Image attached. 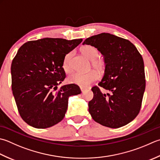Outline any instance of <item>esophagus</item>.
<instances>
[{
  "label": "esophagus",
  "instance_id": "obj_1",
  "mask_svg": "<svg viewBox=\"0 0 160 160\" xmlns=\"http://www.w3.org/2000/svg\"><path fill=\"white\" fill-rule=\"evenodd\" d=\"M80 90L82 92H84V91L86 90V88H84V87H80Z\"/></svg>",
  "mask_w": 160,
  "mask_h": 160
}]
</instances>
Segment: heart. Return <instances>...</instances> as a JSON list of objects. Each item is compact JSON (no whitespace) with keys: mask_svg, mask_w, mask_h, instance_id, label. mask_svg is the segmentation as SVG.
I'll list each match as a JSON object with an SVG mask.
<instances>
[{"mask_svg":"<svg viewBox=\"0 0 160 160\" xmlns=\"http://www.w3.org/2000/svg\"><path fill=\"white\" fill-rule=\"evenodd\" d=\"M81 52L85 57L91 61L92 67L97 71H102L104 68V62L101 59L98 58V51L95 47L92 46H84L81 48ZM74 52L72 51L68 52L64 56L63 62H62V68L66 73L71 72L73 67L71 64V59L73 58ZM98 74L95 71H89L86 73H80L76 72L71 74L68 80L70 82L78 84L81 87H87L89 84L95 82L98 80Z\"/></svg>","mask_w":160,"mask_h":160,"instance_id":"1","label":"heart"}]
</instances>
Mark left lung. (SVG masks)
Here are the masks:
<instances>
[{
    "mask_svg": "<svg viewBox=\"0 0 160 160\" xmlns=\"http://www.w3.org/2000/svg\"><path fill=\"white\" fill-rule=\"evenodd\" d=\"M94 46L104 56V76L98 86L92 87L93 98L89 112L97 123L111 128L126 126L138 115L146 88L142 56L132 43L109 33L85 39L83 45Z\"/></svg>",
    "mask_w": 160,
    "mask_h": 160,
    "instance_id": "8db88e82",
    "label": "left lung"
}]
</instances>
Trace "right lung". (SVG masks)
<instances>
[{"label": "right lung", "mask_w": 160, "mask_h": 160, "mask_svg": "<svg viewBox=\"0 0 160 160\" xmlns=\"http://www.w3.org/2000/svg\"><path fill=\"white\" fill-rule=\"evenodd\" d=\"M43 38L25 43L11 66L12 89L20 116L29 126L43 129L63 119L68 97L81 93L70 84L58 89L66 78L62 62L66 54L82 42Z\"/></svg>", "instance_id": "1"}]
</instances>
